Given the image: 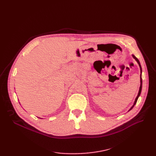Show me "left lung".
Instances as JSON below:
<instances>
[{
  "instance_id": "1",
  "label": "left lung",
  "mask_w": 156,
  "mask_h": 156,
  "mask_svg": "<svg viewBox=\"0 0 156 156\" xmlns=\"http://www.w3.org/2000/svg\"><path fill=\"white\" fill-rule=\"evenodd\" d=\"M133 58L137 61V62L138 63V64H139V66H140V70H141V73H142V68H141V65H140V62H139V61H138V59L136 58V57L135 56V55H133ZM142 75V74H141ZM140 90H139V92H138V95H137V97H136V99H135V102H134V104L133 105V106L132 108H130V109L129 110V111H130L131 109H132L133 107H134V105H135V104L136 103V102H137V100H138V97L140 96V94H141V91H142V76H140Z\"/></svg>"
}]
</instances>
